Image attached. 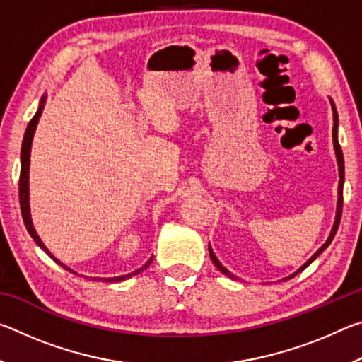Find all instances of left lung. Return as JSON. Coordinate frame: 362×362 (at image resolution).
Here are the masks:
<instances>
[{"mask_svg":"<svg viewBox=\"0 0 362 362\" xmlns=\"http://www.w3.org/2000/svg\"><path fill=\"white\" fill-rule=\"evenodd\" d=\"M330 105H332V113H334V127H332V140H334V150H335V156H337V164H339V177H340V180H339V198H337V211H335V220H334V225H332V230H330V233H329V238L326 240V243L322 244V246L316 250V252L310 257L308 260H306L302 267H300L296 273H292V274H289V276L287 278H284V281L286 279H291V278H293L296 276L297 273H300L302 272V269H305L306 267L310 265L311 262H313L317 255H320L324 249H326L330 243H332V240H334V236H335V233H337V230H339V223H340V217H341V206H343V182H345V163H343V153H341V148H340V144H339V115H337V110H335V103H334V100L330 99ZM209 255H211V260L214 262V265H216L220 272H222L223 274H226V276L228 278H231V279H235V274H231L228 269H226L222 263L218 262V259L216 257V254H214V250H212V247H211V244H209Z\"/></svg>","mask_w":362,"mask_h":362,"instance_id":"left-lung-1","label":"left lung"}]
</instances>
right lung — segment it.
<instances>
[{"mask_svg": "<svg viewBox=\"0 0 362 362\" xmlns=\"http://www.w3.org/2000/svg\"><path fill=\"white\" fill-rule=\"evenodd\" d=\"M45 103H46V94L41 97L40 100V105L38 110H36L35 116L32 118V121L28 122L27 126V131H25V136H23V142H22V150H21V179H19V198H21V211H22V217H23V223H25L27 230L30 233V236L33 238L35 243L38 244V246L45 250V252L51 257L54 262H57L60 267L69 269V272L78 274L76 272H73L71 268H69L65 265V263L60 262L57 257H54L51 254V250H49L45 243L41 241V238L38 236V233H36L33 222H32V214H30V182H28V177H30V153H32V142H33V136H35V131H36V126H38V121L41 118V113H42V108H45ZM153 262V257H150V260L145 263L142 268L136 269V272L132 273H127V274H122V276H113V278H90L93 281H103V283H119V281H124V279H129L132 276H136L140 272H144L145 268H148L150 263Z\"/></svg>", "mask_w": 362, "mask_h": 362, "instance_id": "1", "label": "right lung"}]
</instances>
